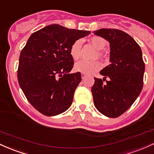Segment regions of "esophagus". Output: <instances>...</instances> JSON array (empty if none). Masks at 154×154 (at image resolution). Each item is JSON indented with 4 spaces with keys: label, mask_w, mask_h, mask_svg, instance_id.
Returning a JSON list of instances; mask_svg holds the SVG:
<instances>
[{
    "label": "esophagus",
    "mask_w": 154,
    "mask_h": 154,
    "mask_svg": "<svg viewBox=\"0 0 154 154\" xmlns=\"http://www.w3.org/2000/svg\"><path fill=\"white\" fill-rule=\"evenodd\" d=\"M86 76V75L85 73H82V79H85V77Z\"/></svg>",
    "instance_id": "esophagus-1"
}]
</instances>
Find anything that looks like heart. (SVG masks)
Listing matches in <instances>:
<instances>
[{
    "mask_svg": "<svg viewBox=\"0 0 154 154\" xmlns=\"http://www.w3.org/2000/svg\"><path fill=\"white\" fill-rule=\"evenodd\" d=\"M90 42L94 46V48L96 49L99 50V51L104 49L105 46H106V41L103 38L100 37V36H94V37L91 38ZM82 45V42L81 40H76L72 44L70 49V54L73 60H76L80 57ZM97 54L99 57L103 56V54L100 51L97 53ZM101 68V63L97 60H93V61L81 60V61L75 63V65H74V70L75 71L85 74L93 73V72L99 70Z\"/></svg>",
    "mask_w": 154,
    "mask_h": 154,
    "instance_id": "obj_1",
    "label": "heart"
}]
</instances>
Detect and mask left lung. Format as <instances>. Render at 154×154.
Wrapping results in <instances>:
<instances>
[{"label":"left lung","mask_w":154,"mask_h":154,"mask_svg":"<svg viewBox=\"0 0 154 154\" xmlns=\"http://www.w3.org/2000/svg\"><path fill=\"white\" fill-rule=\"evenodd\" d=\"M93 32L107 40L110 50V64L100 72L104 78H94L91 87L94 104L102 114L116 118L130 108L142 91L145 72L142 51L124 31L103 28Z\"/></svg>","instance_id":"obj_1"}]
</instances>
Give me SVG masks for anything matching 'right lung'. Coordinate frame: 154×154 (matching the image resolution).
<instances>
[{"mask_svg":"<svg viewBox=\"0 0 154 154\" xmlns=\"http://www.w3.org/2000/svg\"><path fill=\"white\" fill-rule=\"evenodd\" d=\"M90 33L55 24L27 40L20 53L17 78L27 100L42 114L57 116L71 105L82 75L70 73L74 65L70 49L76 40Z\"/></svg>","mask_w":154,"mask_h":154,"instance_id":"right-lung-1","label":"right lung"}]
</instances>
